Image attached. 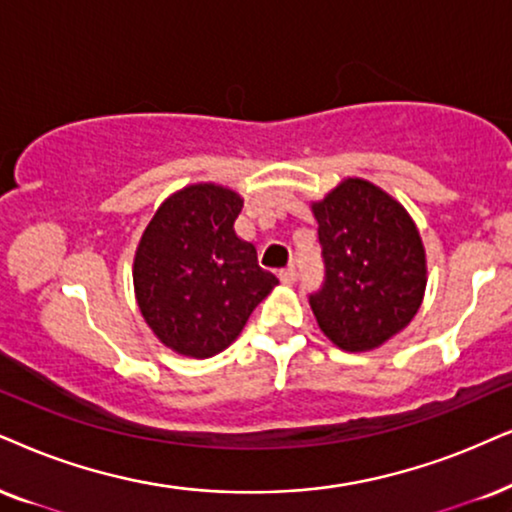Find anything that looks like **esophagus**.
<instances>
[{
  "label": "esophagus",
  "mask_w": 512,
  "mask_h": 512,
  "mask_svg": "<svg viewBox=\"0 0 512 512\" xmlns=\"http://www.w3.org/2000/svg\"><path fill=\"white\" fill-rule=\"evenodd\" d=\"M278 278H281V281L286 283V286H290V283H295V269L293 267L281 269V274H278Z\"/></svg>",
  "instance_id": "obj_1"
}]
</instances>
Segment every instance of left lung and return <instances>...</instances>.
Returning <instances> with one entry per match:
<instances>
[{
	"mask_svg": "<svg viewBox=\"0 0 512 512\" xmlns=\"http://www.w3.org/2000/svg\"><path fill=\"white\" fill-rule=\"evenodd\" d=\"M326 276L309 295L319 328L345 352H368L404 331L420 309L428 264L404 205L371 181L349 177L319 203Z\"/></svg>",
	"mask_w": 512,
	"mask_h": 512,
	"instance_id": "obj_1",
	"label": "left lung"
}]
</instances>
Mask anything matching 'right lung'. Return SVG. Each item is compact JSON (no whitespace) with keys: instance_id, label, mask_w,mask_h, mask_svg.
Here are the masks:
<instances>
[{"instance_id":"add662e5","label":"right lung","mask_w":512,"mask_h":512,"mask_svg":"<svg viewBox=\"0 0 512 512\" xmlns=\"http://www.w3.org/2000/svg\"><path fill=\"white\" fill-rule=\"evenodd\" d=\"M243 198L191 184L160 205L134 255V293L148 328L172 352L208 359L241 335L278 278L236 236Z\"/></svg>"}]
</instances>
